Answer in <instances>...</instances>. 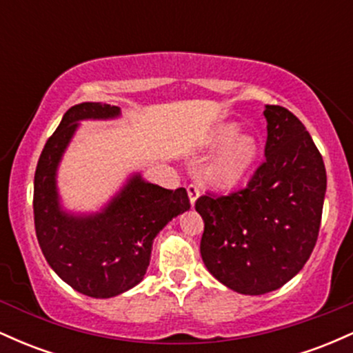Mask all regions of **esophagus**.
I'll use <instances>...</instances> for the list:
<instances>
[{"label":"esophagus","mask_w":353,"mask_h":353,"mask_svg":"<svg viewBox=\"0 0 353 353\" xmlns=\"http://www.w3.org/2000/svg\"><path fill=\"white\" fill-rule=\"evenodd\" d=\"M188 194H189L190 205H194V204H196L197 197H199V188H197L196 184H189L188 185Z\"/></svg>","instance_id":"34e87169"}]
</instances>
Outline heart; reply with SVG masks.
Instances as JSON below:
<instances>
[{"instance_id": "b5f03b06", "label": "heart", "mask_w": 353, "mask_h": 353, "mask_svg": "<svg viewBox=\"0 0 353 353\" xmlns=\"http://www.w3.org/2000/svg\"><path fill=\"white\" fill-rule=\"evenodd\" d=\"M236 123H222L202 137L201 148L212 152L226 144L205 169V179L219 190L237 188L250 172L259 156V141L252 134H237Z\"/></svg>"}]
</instances>
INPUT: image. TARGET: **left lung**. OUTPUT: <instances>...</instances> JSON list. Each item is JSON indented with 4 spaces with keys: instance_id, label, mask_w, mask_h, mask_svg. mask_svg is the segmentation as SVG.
I'll use <instances>...</instances> for the list:
<instances>
[{
    "instance_id": "1",
    "label": "left lung",
    "mask_w": 353,
    "mask_h": 353,
    "mask_svg": "<svg viewBox=\"0 0 353 353\" xmlns=\"http://www.w3.org/2000/svg\"><path fill=\"white\" fill-rule=\"evenodd\" d=\"M265 161L245 189L201 196V255L219 282L245 295L277 290L309 261L319 237L327 174L305 125L267 104Z\"/></svg>"
}]
</instances>
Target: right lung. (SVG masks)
<instances>
[{
    "label": "right lung",
    "instance_id": "obj_1",
    "mask_svg": "<svg viewBox=\"0 0 353 353\" xmlns=\"http://www.w3.org/2000/svg\"><path fill=\"white\" fill-rule=\"evenodd\" d=\"M119 116V108L103 103L70 108L44 144L34 172V228L44 257L68 285L94 299L114 297L143 281L154 239L190 208L184 188L164 189L139 172L99 212L72 214L61 208L56 174L79 121Z\"/></svg>",
    "mask_w": 353,
    "mask_h": 353
}]
</instances>
